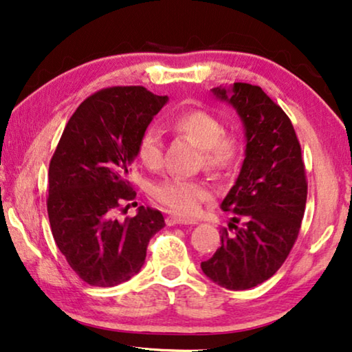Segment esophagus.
Instances as JSON below:
<instances>
[{
	"label": "esophagus",
	"instance_id": "1",
	"mask_svg": "<svg viewBox=\"0 0 352 352\" xmlns=\"http://www.w3.org/2000/svg\"><path fill=\"white\" fill-rule=\"evenodd\" d=\"M166 224L167 226H178V224H194V222H189V221H186V219H183V217H178V216H174V214H170V216H167L166 217Z\"/></svg>",
	"mask_w": 352,
	"mask_h": 352
}]
</instances>
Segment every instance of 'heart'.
I'll return each instance as SVG.
<instances>
[{"label":"heart","mask_w":352,"mask_h":352,"mask_svg":"<svg viewBox=\"0 0 352 352\" xmlns=\"http://www.w3.org/2000/svg\"><path fill=\"white\" fill-rule=\"evenodd\" d=\"M170 130L200 147L199 164L213 174H224L238 164L241 142L233 135H224V125L214 114L204 109H183L169 119ZM164 142L153 126L146 128L138 139L139 161L148 169H158L163 163ZM156 202L182 216H194L210 197L202 182L185 178H166L152 188Z\"/></svg>","instance_id":"1"}]
</instances>
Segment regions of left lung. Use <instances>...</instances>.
Returning a JSON list of instances; mask_svg holds the SVG:
<instances>
[{
    "label": "left lung",
    "mask_w": 352,
    "mask_h": 352,
    "mask_svg": "<svg viewBox=\"0 0 352 352\" xmlns=\"http://www.w3.org/2000/svg\"><path fill=\"white\" fill-rule=\"evenodd\" d=\"M236 109L246 150L235 185L221 208L232 214L204 274L227 289H249L278 271L296 241L307 200L300 146L282 108L248 82L211 89Z\"/></svg>",
    "instance_id": "obj_1"
}]
</instances>
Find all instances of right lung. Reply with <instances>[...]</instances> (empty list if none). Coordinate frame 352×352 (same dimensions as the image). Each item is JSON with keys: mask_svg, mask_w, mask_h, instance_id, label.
<instances>
[{"mask_svg": "<svg viewBox=\"0 0 352 352\" xmlns=\"http://www.w3.org/2000/svg\"><path fill=\"white\" fill-rule=\"evenodd\" d=\"M146 87H109L87 97L70 117L50 161L47 210L56 246L80 278L116 287L138 274L150 238L164 217L139 206L135 217H116L135 199L128 170L138 139L167 103Z\"/></svg>", "mask_w": 352, "mask_h": 352, "instance_id": "obj_1", "label": "right lung"}]
</instances>
